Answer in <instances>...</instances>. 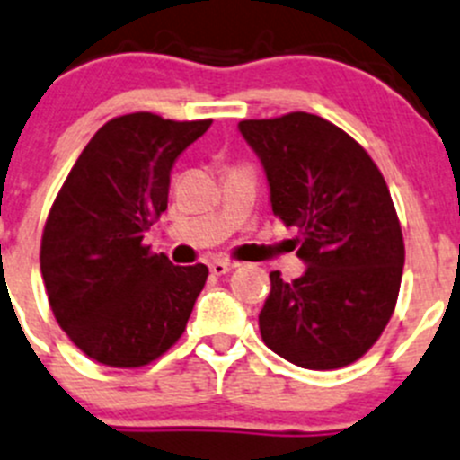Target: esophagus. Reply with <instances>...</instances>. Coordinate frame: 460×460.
Returning <instances> with one entry per match:
<instances>
[{"instance_id": "1", "label": "esophagus", "mask_w": 460, "mask_h": 460, "mask_svg": "<svg viewBox=\"0 0 460 460\" xmlns=\"http://www.w3.org/2000/svg\"><path fill=\"white\" fill-rule=\"evenodd\" d=\"M234 261H226V260H214V261H209V270H212L214 275H226V273H230V270L234 269Z\"/></svg>"}]
</instances>
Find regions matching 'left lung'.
<instances>
[{"label": "left lung", "instance_id": "obj_1", "mask_svg": "<svg viewBox=\"0 0 460 460\" xmlns=\"http://www.w3.org/2000/svg\"><path fill=\"white\" fill-rule=\"evenodd\" d=\"M270 185L273 214L298 227L300 278L270 273L264 343L300 368L334 370L386 330L404 269V237L382 172L345 130L309 112L243 119Z\"/></svg>", "mask_w": 460, "mask_h": 460}]
</instances>
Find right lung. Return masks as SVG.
Instances as JSON below:
<instances>
[{"label": "right lung", "instance_id": "add662e5", "mask_svg": "<svg viewBox=\"0 0 460 460\" xmlns=\"http://www.w3.org/2000/svg\"><path fill=\"white\" fill-rule=\"evenodd\" d=\"M209 124L153 112L106 121L51 205L40 243L49 307L96 364L142 368L185 332L208 266H173L144 233L167 209L173 162Z\"/></svg>", "mask_w": 460, "mask_h": 460}]
</instances>
